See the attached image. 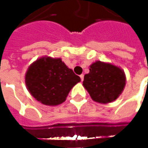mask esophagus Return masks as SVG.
<instances>
[{"label":"esophagus","instance_id":"34e87169","mask_svg":"<svg viewBox=\"0 0 148 148\" xmlns=\"http://www.w3.org/2000/svg\"><path fill=\"white\" fill-rule=\"evenodd\" d=\"M80 78H81V81H82V82L84 80V74H81Z\"/></svg>","mask_w":148,"mask_h":148}]
</instances>
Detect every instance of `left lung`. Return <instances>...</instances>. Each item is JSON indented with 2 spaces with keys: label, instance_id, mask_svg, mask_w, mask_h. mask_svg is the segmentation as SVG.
Masks as SVG:
<instances>
[{
  "label": "left lung",
  "instance_id": "left-lung-1",
  "mask_svg": "<svg viewBox=\"0 0 148 148\" xmlns=\"http://www.w3.org/2000/svg\"><path fill=\"white\" fill-rule=\"evenodd\" d=\"M126 84L121 68L109 62L96 61L90 66V73L84 76L83 86L97 103L112 102L121 95Z\"/></svg>",
  "mask_w": 148,
  "mask_h": 148
}]
</instances>
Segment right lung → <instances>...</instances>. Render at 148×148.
<instances>
[{
  "instance_id": "1",
  "label": "right lung",
  "mask_w": 148,
  "mask_h": 148,
  "mask_svg": "<svg viewBox=\"0 0 148 148\" xmlns=\"http://www.w3.org/2000/svg\"><path fill=\"white\" fill-rule=\"evenodd\" d=\"M81 78L60 58L43 56L29 66L25 84L35 99L49 106H58L66 99L71 90Z\"/></svg>"
}]
</instances>
